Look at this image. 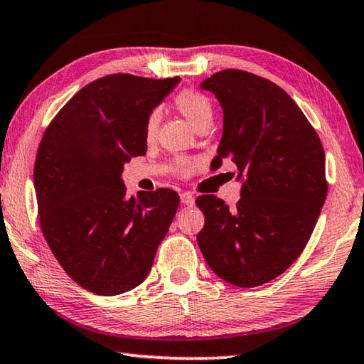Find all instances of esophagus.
Wrapping results in <instances>:
<instances>
[{"mask_svg":"<svg viewBox=\"0 0 364 364\" xmlns=\"http://www.w3.org/2000/svg\"><path fill=\"white\" fill-rule=\"evenodd\" d=\"M181 201L187 206H193L195 205V196L192 193H188V192H183V193H181Z\"/></svg>","mask_w":364,"mask_h":364,"instance_id":"esophagus-1","label":"esophagus"}]
</instances>
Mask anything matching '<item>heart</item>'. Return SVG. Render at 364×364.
<instances>
[{"mask_svg": "<svg viewBox=\"0 0 364 364\" xmlns=\"http://www.w3.org/2000/svg\"><path fill=\"white\" fill-rule=\"evenodd\" d=\"M172 104H174L176 110L186 118L190 124H192L195 129H198L200 126L213 123V102L209 100L206 94L201 91H196V89H182L178 91L174 99H172ZM158 129H159V114L156 112H151L145 119L144 124V137L149 144H153L158 137ZM196 169V163L192 159L186 158H177L172 161V171L176 172L177 176L187 177L193 174Z\"/></svg>", "mask_w": 364, "mask_h": 364, "instance_id": "obj_1", "label": "heart"}]
</instances>
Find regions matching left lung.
Listing matches in <instances>:
<instances>
[{
    "label": "left lung",
    "mask_w": 364,
    "mask_h": 364,
    "mask_svg": "<svg viewBox=\"0 0 364 364\" xmlns=\"http://www.w3.org/2000/svg\"><path fill=\"white\" fill-rule=\"evenodd\" d=\"M224 108L219 156L245 176L228 208L215 195L196 198L205 227L196 237L215 275L240 288L272 282L307 246L328 195L324 150L315 127L275 82L227 68L201 82Z\"/></svg>",
    "instance_id": "left-lung-1"
}]
</instances>
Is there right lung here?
Wrapping results in <instances>:
<instances>
[{
	"instance_id": "add662e5",
	"label": "right lung",
	"mask_w": 364,
	"mask_h": 364,
	"mask_svg": "<svg viewBox=\"0 0 364 364\" xmlns=\"http://www.w3.org/2000/svg\"><path fill=\"white\" fill-rule=\"evenodd\" d=\"M178 80L107 75L76 92L43 134L33 169L41 232L67 275L94 294L142 283L176 215L177 192L126 198L121 172L145 155V119Z\"/></svg>"
}]
</instances>
